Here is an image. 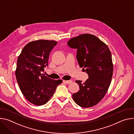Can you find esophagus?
Instances as JSON below:
<instances>
[{
  "label": "esophagus",
  "instance_id": "esophagus-1",
  "mask_svg": "<svg viewBox=\"0 0 134 134\" xmlns=\"http://www.w3.org/2000/svg\"><path fill=\"white\" fill-rule=\"evenodd\" d=\"M72 80H69V81H63V82L65 84H69L70 83H72Z\"/></svg>",
  "mask_w": 134,
  "mask_h": 134
}]
</instances>
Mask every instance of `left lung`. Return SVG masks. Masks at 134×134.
<instances>
[{
  "mask_svg": "<svg viewBox=\"0 0 134 134\" xmlns=\"http://www.w3.org/2000/svg\"><path fill=\"white\" fill-rule=\"evenodd\" d=\"M67 43L77 49L79 65L88 75L84 83L75 81L80 90L72 94L73 100L83 108L95 105L103 98L111 83L113 69L111 52L98 37L89 34L72 37Z\"/></svg>",
  "mask_w": 134,
  "mask_h": 134,
  "instance_id": "obj_1",
  "label": "left lung"
}]
</instances>
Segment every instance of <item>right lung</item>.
<instances>
[{
    "label": "right lung",
    "instance_id": "right-lung-1",
    "mask_svg": "<svg viewBox=\"0 0 134 134\" xmlns=\"http://www.w3.org/2000/svg\"><path fill=\"white\" fill-rule=\"evenodd\" d=\"M57 42L39 40L27 43L18 57L15 75L20 88L30 103L42 105L52 97L62 80H54L41 72L48 66L50 53Z\"/></svg>",
    "mask_w": 134,
    "mask_h": 134
}]
</instances>
